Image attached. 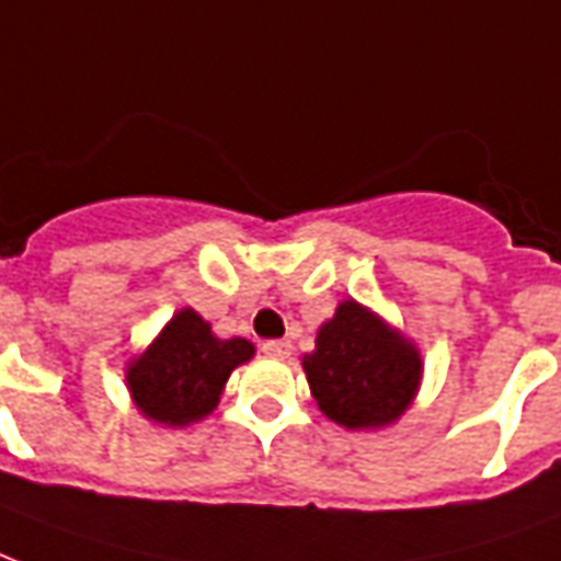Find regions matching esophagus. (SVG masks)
I'll return each instance as SVG.
<instances>
[{"mask_svg": "<svg viewBox=\"0 0 561 561\" xmlns=\"http://www.w3.org/2000/svg\"><path fill=\"white\" fill-rule=\"evenodd\" d=\"M290 341H264L262 353L271 358H288L290 356Z\"/></svg>", "mask_w": 561, "mask_h": 561, "instance_id": "1", "label": "esophagus"}]
</instances>
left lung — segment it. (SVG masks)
I'll return each mask as SVG.
<instances>
[{
    "mask_svg": "<svg viewBox=\"0 0 561 561\" xmlns=\"http://www.w3.org/2000/svg\"><path fill=\"white\" fill-rule=\"evenodd\" d=\"M302 370L329 421L347 430H379L412 405L423 362L403 332L356 299H344L335 318L318 329Z\"/></svg>",
    "mask_w": 561,
    "mask_h": 561,
    "instance_id": "left-lung-1",
    "label": "left lung"
}]
</instances>
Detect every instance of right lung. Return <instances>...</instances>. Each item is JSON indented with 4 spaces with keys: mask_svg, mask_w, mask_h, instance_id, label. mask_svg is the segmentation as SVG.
<instances>
[{
    "mask_svg": "<svg viewBox=\"0 0 561 561\" xmlns=\"http://www.w3.org/2000/svg\"><path fill=\"white\" fill-rule=\"evenodd\" d=\"M255 356L247 337H217L194 309H182L126 367V385L144 417L164 426L203 421L220 403L234 367Z\"/></svg>",
    "mask_w": 561,
    "mask_h": 561,
    "instance_id": "1",
    "label": "right lung"
}]
</instances>
